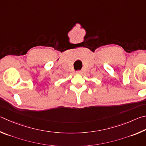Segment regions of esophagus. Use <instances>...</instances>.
<instances>
[{"mask_svg": "<svg viewBox=\"0 0 146 146\" xmlns=\"http://www.w3.org/2000/svg\"><path fill=\"white\" fill-rule=\"evenodd\" d=\"M81 72H81V70H78V71H76V74H81Z\"/></svg>", "mask_w": 146, "mask_h": 146, "instance_id": "esophagus-1", "label": "esophagus"}]
</instances>
